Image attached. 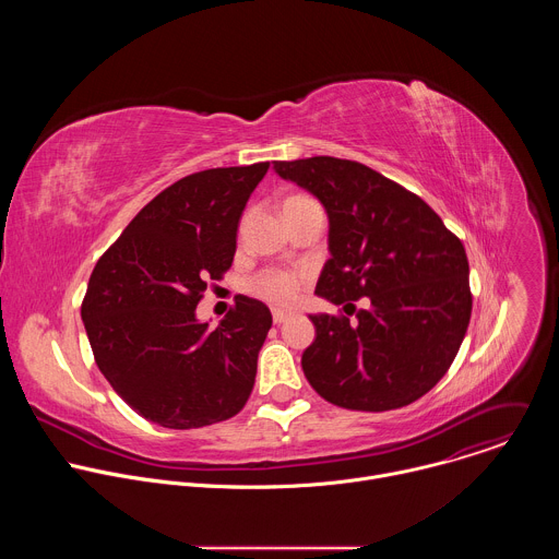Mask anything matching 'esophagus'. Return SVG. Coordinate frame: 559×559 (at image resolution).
<instances>
[{"mask_svg":"<svg viewBox=\"0 0 559 559\" xmlns=\"http://www.w3.org/2000/svg\"><path fill=\"white\" fill-rule=\"evenodd\" d=\"M272 318H274L276 325H283V323L287 321V318H289V313L283 311V309H274V311H272Z\"/></svg>","mask_w":559,"mask_h":559,"instance_id":"34e87169","label":"esophagus"}]
</instances>
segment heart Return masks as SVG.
<instances>
[{
    "instance_id": "b5f03b06",
    "label": "heart",
    "mask_w": 559,
    "mask_h": 559,
    "mask_svg": "<svg viewBox=\"0 0 559 559\" xmlns=\"http://www.w3.org/2000/svg\"><path fill=\"white\" fill-rule=\"evenodd\" d=\"M302 199H309L305 194H292L285 199L283 205L287 203H296V201H302ZM300 283H302V274L298 272H287V270H265L261 272L254 281H252V292L257 296H261L263 300L272 302V305H289L298 289H300Z\"/></svg>"
}]
</instances>
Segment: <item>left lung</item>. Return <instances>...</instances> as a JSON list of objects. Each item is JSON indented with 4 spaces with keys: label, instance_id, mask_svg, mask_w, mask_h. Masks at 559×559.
Instances as JSON below:
<instances>
[{
    "label": "left lung",
    "instance_id": "1",
    "mask_svg": "<svg viewBox=\"0 0 559 559\" xmlns=\"http://www.w3.org/2000/svg\"><path fill=\"white\" fill-rule=\"evenodd\" d=\"M274 173L323 203L330 261L316 294L356 312L311 313L305 378L328 403L389 412L423 397L451 367L471 318L460 238L414 192L336 156L274 162Z\"/></svg>",
    "mask_w": 559,
    "mask_h": 559
}]
</instances>
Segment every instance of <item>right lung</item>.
<instances>
[{
    "label": "right lung",
    "mask_w": 559,
    "mask_h": 559,
    "mask_svg": "<svg viewBox=\"0 0 559 559\" xmlns=\"http://www.w3.org/2000/svg\"><path fill=\"white\" fill-rule=\"evenodd\" d=\"M270 164L203 170L156 194L97 261L82 321L99 371L145 420L197 429L241 412L272 328L236 298L216 328L197 305L229 270L238 221Z\"/></svg>",
    "instance_id": "1"
}]
</instances>
